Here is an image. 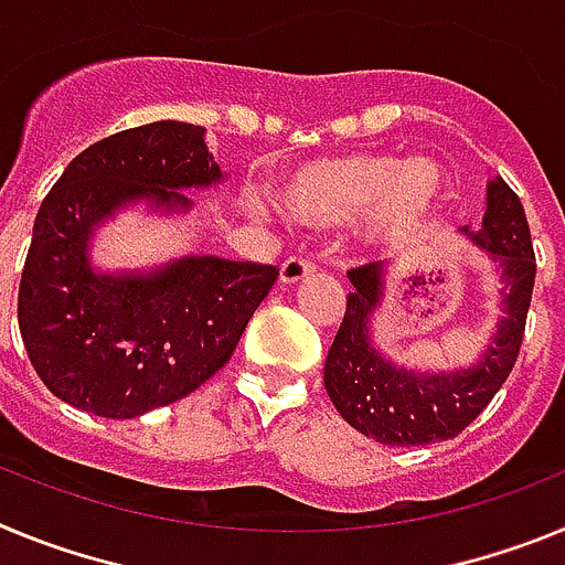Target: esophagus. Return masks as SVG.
Masks as SVG:
<instances>
[{
    "mask_svg": "<svg viewBox=\"0 0 565 565\" xmlns=\"http://www.w3.org/2000/svg\"><path fill=\"white\" fill-rule=\"evenodd\" d=\"M313 271V263L308 257H288L279 268V282H286V286H294L299 279H306L308 274Z\"/></svg>",
    "mask_w": 565,
    "mask_h": 565,
    "instance_id": "obj_1",
    "label": "esophagus"
}]
</instances>
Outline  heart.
I'll return each mask as SVG.
<instances>
[{"mask_svg":"<svg viewBox=\"0 0 565 565\" xmlns=\"http://www.w3.org/2000/svg\"><path fill=\"white\" fill-rule=\"evenodd\" d=\"M444 189L447 178L433 158L348 152L291 169L279 186V203L308 226L342 223L371 206L367 234L384 246H402L433 221Z\"/></svg>","mask_w":565,"mask_h":565,"instance_id":"obj_1","label":"heart"}]
</instances>
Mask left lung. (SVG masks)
<instances>
[{"instance_id": "1", "label": "left lung", "mask_w": 565, "mask_h": 565, "mask_svg": "<svg viewBox=\"0 0 565 565\" xmlns=\"http://www.w3.org/2000/svg\"><path fill=\"white\" fill-rule=\"evenodd\" d=\"M463 234L495 259L503 286L492 342L463 371H407L384 359L371 339V319L387 291V263L348 271L353 291L326 359V391L339 416L379 444L422 447L456 438L481 416L515 367L537 266L523 203L503 178L489 181L483 226L463 228Z\"/></svg>"}]
</instances>
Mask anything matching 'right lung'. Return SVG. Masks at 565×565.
I'll list each match as a JSON object with an SVG mask.
<instances>
[{
    "instance_id": "1",
    "label": "right lung",
    "mask_w": 565,
    "mask_h": 565,
    "mask_svg": "<svg viewBox=\"0 0 565 565\" xmlns=\"http://www.w3.org/2000/svg\"><path fill=\"white\" fill-rule=\"evenodd\" d=\"M206 129L154 121L76 154L33 223L19 331L53 396L102 418H135L198 391L232 359L277 268L183 257L152 271L104 274L89 239L107 217L147 201L186 212L181 189L223 181Z\"/></svg>"
}]
</instances>
